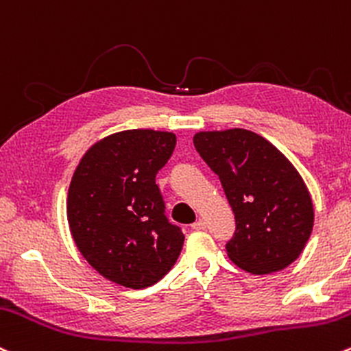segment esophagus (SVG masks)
<instances>
[{"mask_svg": "<svg viewBox=\"0 0 351 351\" xmlns=\"http://www.w3.org/2000/svg\"><path fill=\"white\" fill-rule=\"evenodd\" d=\"M191 228H193V230H205L206 228V221L203 218L196 219L193 225H191Z\"/></svg>", "mask_w": 351, "mask_h": 351, "instance_id": "esophagus-1", "label": "esophagus"}]
</instances>
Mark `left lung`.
Here are the masks:
<instances>
[{
	"label": "left lung",
	"mask_w": 351,
	"mask_h": 351,
	"mask_svg": "<svg viewBox=\"0 0 351 351\" xmlns=\"http://www.w3.org/2000/svg\"><path fill=\"white\" fill-rule=\"evenodd\" d=\"M221 182L237 230L226 253L237 267L267 275L291 265L313 230L315 210L302 175L260 134L233 128L193 136Z\"/></svg>",
	"instance_id": "left-lung-1"
}]
</instances>
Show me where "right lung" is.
Returning a JSON list of instances; mask_svg holds the SVG:
<instances>
[{"label": "right lung", "instance_id": "right-lung-1", "mask_svg": "<svg viewBox=\"0 0 351 351\" xmlns=\"http://www.w3.org/2000/svg\"><path fill=\"white\" fill-rule=\"evenodd\" d=\"M176 145L175 133L126 130L84 153L69 183V232L101 276L141 290L160 282L183 248L182 228L165 215L155 182Z\"/></svg>", "mask_w": 351, "mask_h": 351}]
</instances>
